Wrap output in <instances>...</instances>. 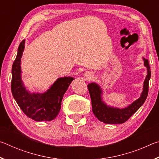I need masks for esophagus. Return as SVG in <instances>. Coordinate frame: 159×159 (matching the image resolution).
Here are the masks:
<instances>
[{"instance_id":"1","label":"esophagus","mask_w":159,"mask_h":159,"mask_svg":"<svg viewBox=\"0 0 159 159\" xmlns=\"http://www.w3.org/2000/svg\"><path fill=\"white\" fill-rule=\"evenodd\" d=\"M84 76H85L86 80H90V79H92L93 74H91L90 72H85V73H84Z\"/></svg>"}]
</instances>
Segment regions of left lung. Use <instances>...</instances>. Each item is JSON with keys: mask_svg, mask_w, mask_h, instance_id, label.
I'll return each instance as SVG.
<instances>
[{"mask_svg": "<svg viewBox=\"0 0 159 159\" xmlns=\"http://www.w3.org/2000/svg\"><path fill=\"white\" fill-rule=\"evenodd\" d=\"M144 65L147 68V74L145 78L143 90L139 98L133 102L127 107L120 109L107 105L102 99V88L96 83H91L88 85L89 90L92 108L94 115L98 118V120L104 123L108 124H120L128 120L144 103L149 91V81L151 78V71L149 61L143 57Z\"/></svg>", "mask_w": 159, "mask_h": 159, "instance_id": "left-lung-1", "label": "left lung"}]
</instances>
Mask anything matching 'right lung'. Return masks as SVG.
Masks as SVG:
<instances>
[{
  "label": "right lung",
  "instance_id": "add662e5",
  "mask_svg": "<svg viewBox=\"0 0 159 159\" xmlns=\"http://www.w3.org/2000/svg\"><path fill=\"white\" fill-rule=\"evenodd\" d=\"M25 40L19 45L17 55L12 67L11 90L13 98L22 111L36 121L55 119L61 109L63 96L74 79L59 78L47 91L31 93L26 89L21 76V58L25 50Z\"/></svg>",
  "mask_w": 159,
  "mask_h": 159
}]
</instances>
